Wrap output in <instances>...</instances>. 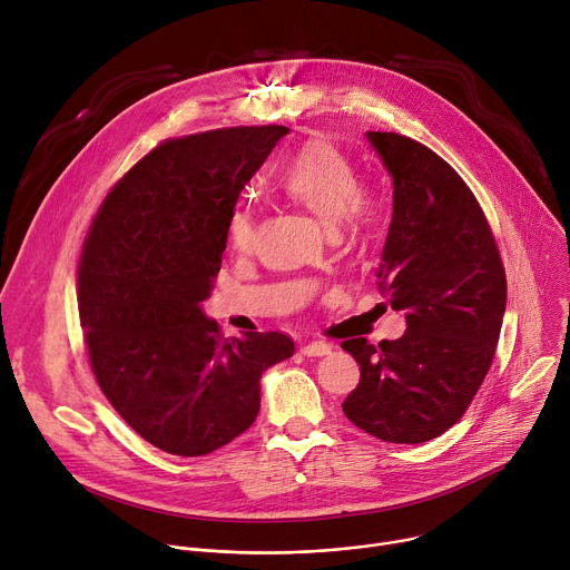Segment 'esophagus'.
<instances>
[{"label": "esophagus", "instance_id": "34e87169", "mask_svg": "<svg viewBox=\"0 0 570 570\" xmlns=\"http://www.w3.org/2000/svg\"><path fill=\"white\" fill-rule=\"evenodd\" d=\"M299 352L304 356H327L332 352V345L330 343H322V341H315V343H306L299 347Z\"/></svg>", "mask_w": 570, "mask_h": 570}]
</instances>
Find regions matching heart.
Here are the masks:
<instances>
[{"label": "heart", "mask_w": 570, "mask_h": 570, "mask_svg": "<svg viewBox=\"0 0 570 570\" xmlns=\"http://www.w3.org/2000/svg\"><path fill=\"white\" fill-rule=\"evenodd\" d=\"M284 196L317 218L324 227H341L352 234L370 232L379 220V200L361 187L354 161L327 139H308L279 176ZM227 232L238 253L253 250L257 220L248 205H238Z\"/></svg>", "instance_id": "heart-1"}]
</instances>
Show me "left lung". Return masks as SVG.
Here are the masks:
<instances>
[{
  "label": "left lung",
  "mask_w": 570,
  "mask_h": 570,
  "mask_svg": "<svg viewBox=\"0 0 570 570\" xmlns=\"http://www.w3.org/2000/svg\"><path fill=\"white\" fill-rule=\"evenodd\" d=\"M392 176V220L379 288L405 313L396 341H345L361 381L347 420L392 444L451 429L490 372L508 299L505 268L475 196L451 165L396 132H367Z\"/></svg>",
  "instance_id": "1"
}]
</instances>
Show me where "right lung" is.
<instances>
[{
    "label": "right lung",
    "mask_w": 570,
    "mask_h": 570,
    "mask_svg": "<svg viewBox=\"0 0 570 570\" xmlns=\"http://www.w3.org/2000/svg\"><path fill=\"white\" fill-rule=\"evenodd\" d=\"M288 132L240 126L169 139L115 185L78 262L92 372L153 446L207 455L259 415L262 374L293 356L279 332L220 338L203 313L240 189Z\"/></svg>",
    "instance_id": "obj_1"
}]
</instances>
